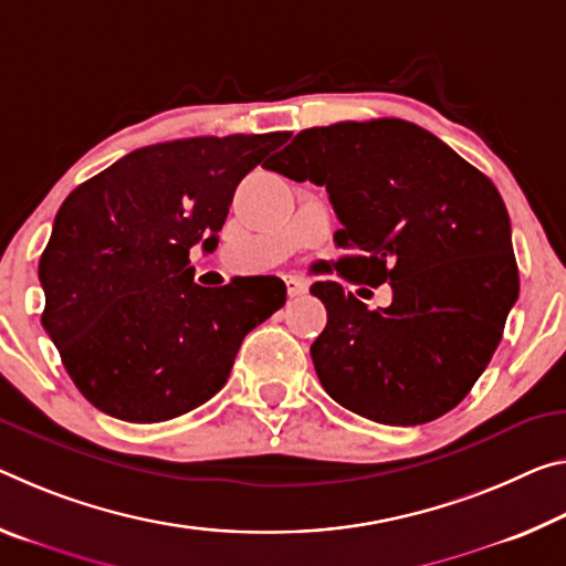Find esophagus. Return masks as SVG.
<instances>
[{"mask_svg": "<svg viewBox=\"0 0 566 566\" xmlns=\"http://www.w3.org/2000/svg\"><path fill=\"white\" fill-rule=\"evenodd\" d=\"M284 284H286V294H290V297H300V294L307 292V286H310L307 280H302V276H297V274H286Z\"/></svg>", "mask_w": 566, "mask_h": 566, "instance_id": "obj_1", "label": "esophagus"}]
</instances>
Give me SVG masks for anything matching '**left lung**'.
<instances>
[{
  "instance_id": "1",
  "label": "left lung",
  "mask_w": 566,
  "mask_h": 566,
  "mask_svg": "<svg viewBox=\"0 0 566 566\" xmlns=\"http://www.w3.org/2000/svg\"><path fill=\"white\" fill-rule=\"evenodd\" d=\"M266 168L327 188L343 251L327 274L394 286L390 308L367 311L342 282L312 284L327 307L310 347L322 388L385 426L453 410L486 370L518 297L509 213L491 178L400 118L307 128Z\"/></svg>"
}]
</instances>
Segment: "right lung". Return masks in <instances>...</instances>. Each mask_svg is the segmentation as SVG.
Listing matches in <instances>:
<instances>
[{
  "label": "right lung",
  "instance_id": "right-lung-1",
  "mask_svg": "<svg viewBox=\"0 0 566 566\" xmlns=\"http://www.w3.org/2000/svg\"><path fill=\"white\" fill-rule=\"evenodd\" d=\"M286 133L133 150L62 201L40 256L42 327L107 416L160 423L223 388L251 329L286 302L280 276L199 286L191 247H217L241 178Z\"/></svg>",
  "mask_w": 566,
  "mask_h": 566
}]
</instances>
